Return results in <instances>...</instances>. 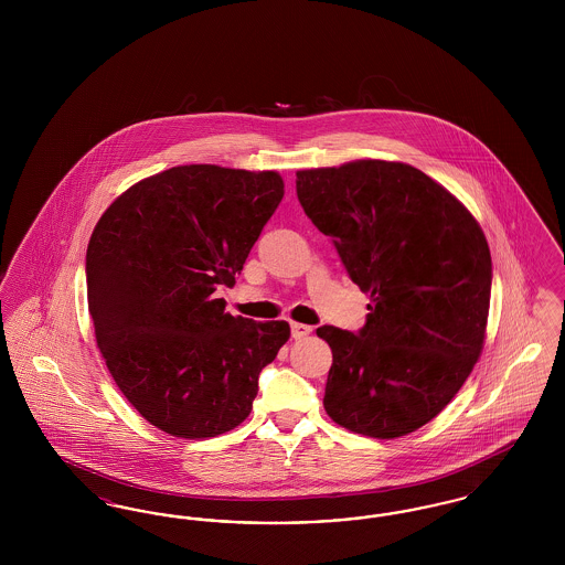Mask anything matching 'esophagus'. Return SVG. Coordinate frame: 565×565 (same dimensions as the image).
Here are the masks:
<instances>
[{
  "mask_svg": "<svg viewBox=\"0 0 565 565\" xmlns=\"http://www.w3.org/2000/svg\"><path fill=\"white\" fill-rule=\"evenodd\" d=\"M290 328H292V337H295V339H305V337H309V334H311V330H313L311 326L298 322L290 323Z\"/></svg>",
  "mask_w": 565,
  "mask_h": 565,
  "instance_id": "34e87169",
  "label": "esophagus"
}]
</instances>
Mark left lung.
I'll return each instance as SVG.
<instances>
[{
	"instance_id": "obj_1",
	"label": "left lung",
	"mask_w": 565,
	"mask_h": 565,
	"mask_svg": "<svg viewBox=\"0 0 565 565\" xmlns=\"http://www.w3.org/2000/svg\"><path fill=\"white\" fill-rule=\"evenodd\" d=\"M296 194L351 281L371 295L358 334L318 328L332 350L326 413L371 438L426 426L483 351L491 254L479 222L406 162L302 169Z\"/></svg>"
}]
</instances>
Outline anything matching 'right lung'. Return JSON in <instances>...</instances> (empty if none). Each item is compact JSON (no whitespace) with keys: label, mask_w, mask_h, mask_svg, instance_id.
I'll use <instances>...</instances> for the list:
<instances>
[{"label":"right lung","mask_w":565,"mask_h":565,"mask_svg":"<svg viewBox=\"0 0 565 565\" xmlns=\"http://www.w3.org/2000/svg\"><path fill=\"white\" fill-rule=\"evenodd\" d=\"M284 199L277 171L180 164L125 190L86 249L95 339L139 415L178 438H212L249 415L288 322L224 311L252 245Z\"/></svg>","instance_id":"obj_1"}]
</instances>
